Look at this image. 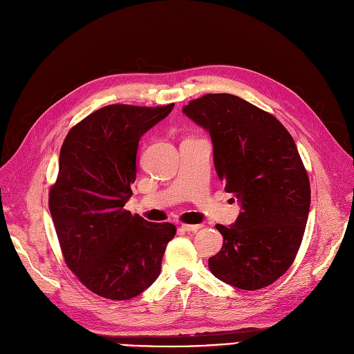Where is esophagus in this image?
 I'll list each match as a JSON object with an SVG mask.
<instances>
[{
  "instance_id": "esophagus-1",
  "label": "esophagus",
  "mask_w": 354,
  "mask_h": 354,
  "mask_svg": "<svg viewBox=\"0 0 354 354\" xmlns=\"http://www.w3.org/2000/svg\"><path fill=\"white\" fill-rule=\"evenodd\" d=\"M203 227V225H182V229L185 232H197Z\"/></svg>"
}]
</instances>
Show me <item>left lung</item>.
Segmentation results:
<instances>
[{
    "label": "left lung",
    "mask_w": 354,
    "mask_h": 354,
    "mask_svg": "<svg viewBox=\"0 0 354 354\" xmlns=\"http://www.w3.org/2000/svg\"><path fill=\"white\" fill-rule=\"evenodd\" d=\"M182 111L208 131L216 172L242 208L232 226H216L223 246L208 268L238 289H263L293 264L308 221L310 185L295 140L276 116L234 95H205Z\"/></svg>",
    "instance_id": "left-lung-1"
}]
</instances>
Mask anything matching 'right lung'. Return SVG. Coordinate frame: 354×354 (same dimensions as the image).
Masks as SVG:
<instances>
[{"label":"right lung","instance_id":"1","mask_svg":"<svg viewBox=\"0 0 354 354\" xmlns=\"http://www.w3.org/2000/svg\"><path fill=\"white\" fill-rule=\"evenodd\" d=\"M172 109L174 103L109 104L74 125L61 147L49 212L65 264L104 299H133L151 286L176 233L172 223H151L124 208L137 176L138 141Z\"/></svg>","mask_w":354,"mask_h":354}]
</instances>
